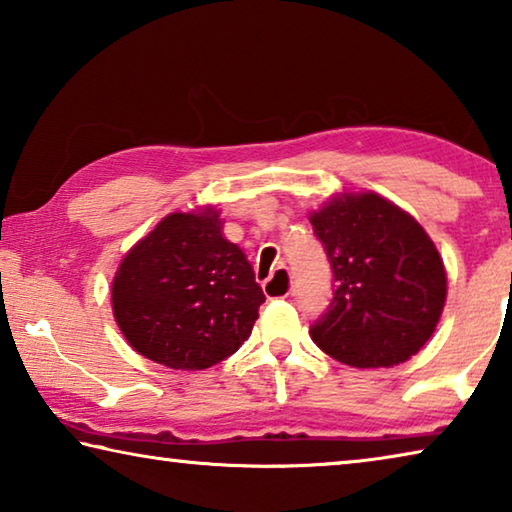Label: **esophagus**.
Wrapping results in <instances>:
<instances>
[{"instance_id": "esophagus-1", "label": "esophagus", "mask_w": 512, "mask_h": 512, "mask_svg": "<svg viewBox=\"0 0 512 512\" xmlns=\"http://www.w3.org/2000/svg\"><path fill=\"white\" fill-rule=\"evenodd\" d=\"M273 276L276 277L275 281L272 280ZM264 291H266L268 298H287L289 293L293 291L291 273L287 271V268H284V266L275 268V273L264 282Z\"/></svg>"}]
</instances>
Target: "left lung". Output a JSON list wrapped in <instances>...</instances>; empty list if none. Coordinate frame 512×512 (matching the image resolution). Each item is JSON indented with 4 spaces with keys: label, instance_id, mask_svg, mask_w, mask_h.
Returning a JSON list of instances; mask_svg holds the SVG:
<instances>
[{
    "label": "left lung",
    "instance_id": "obj_1",
    "mask_svg": "<svg viewBox=\"0 0 512 512\" xmlns=\"http://www.w3.org/2000/svg\"><path fill=\"white\" fill-rule=\"evenodd\" d=\"M334 273V298L309 334L354 368H391L436 332L447 273L422 225L375 192L336 194L309 216Z\"/></svg>",
    "mask_w": 512,
    "mask_h": 512
}]
</instances>
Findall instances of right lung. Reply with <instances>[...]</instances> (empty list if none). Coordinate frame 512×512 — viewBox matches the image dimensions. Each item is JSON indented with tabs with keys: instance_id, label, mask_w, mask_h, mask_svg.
<instances>
[{
	"instance_id": "obj_1",
	"label": "right lung",
	"mask_w": 512,
	"mask_h": 512,
	"mask_svg": "<svg viewBox=\"0 0 512 512\" xmlns=\"http://www.w3.org/2000/svg\"><path fill=\"white\" fill-rule=\"evenodd\" d=\"M264 300L212 205L164 216L112 280V314L128 345L173 370H203L235 354Z\"/></svg>"
}]
</instances>
